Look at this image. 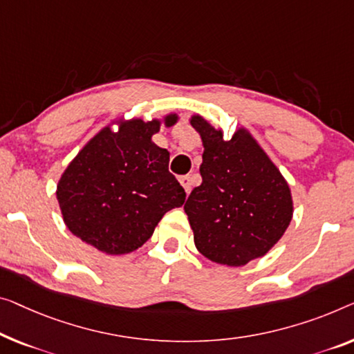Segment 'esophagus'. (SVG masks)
I'll use <instances>...</instances> for the list:
<instances>
[{"label": "esophagus", "mask_w": 354, "mask_h": 354, "mask_svg": "<svg viewBox=\"0 0 354 354\" xmlns=\"http://www.w3.org/2000/svg\"><path fill=\"white\" fill-rule=\"evenodd\" d=\"M179 183H181V186L184 187V191H186L187 195L191 194V186H192V179L191 178H189V176L179 178Z\"/></svg>", "instance_id": "obj_1"}]
</instances>
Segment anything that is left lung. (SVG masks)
<instances>
[{
	"instance_id": "left-lung-1",
	"label": "left lung",
	"mask_w": 354,
	"mask_h": 354,
	"mask_svg": "<svg viewBox=\"0 0 354 354\" xmlns=\"http://www.w3.org/2000/svg\"><path fill=\"white\" fill-rule=\"evenodd\" d=\"M189 122L203 145V181L184 205L195 248L229 267L263 257L292 219L291 187L246 127L225 140L203 115L192 114Z\"/></svg>"
}]
</instances>
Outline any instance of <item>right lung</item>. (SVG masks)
Here are the masks:
<instances>
[{"mask_svg":"<svg viewBox=\"0 0 354 354\" xmlns=\"http://www.w3.org/2000/svg\"><path fill=\"white\" fill-rule=\"evenodd\" d=\"M178 120L176 113L113 119L82 146L55 191L73 235L106 254H129L151 239L167 211L181 207L186 192L168 171L170 152L152 141L160 125Z\"/></svg>","mask_w":354,"mask_h":354,"instance_id":"1","label":"right lung"}]
</instances>
